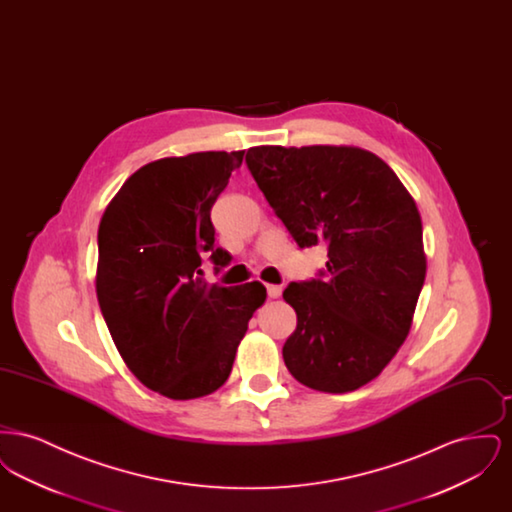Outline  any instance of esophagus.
I'll use <instances>...</instances> for the list:
<instances>
[{
  "instance_id": "esophagus-1",
  "label": "esophagus",
  "mask_w": 512,
  "mask_h": 512,
  "mask_svg": "<svg viewBox=\"0 0 512 512\" xmlns=\"http://www.w3.org/2000/svg\"><path fill=\"white\" fill-rule=\"evenodd\" d=\"M267 293L270 299H278L282 295V286H276V284H268Z\"/></svg>"
}]
</instances>
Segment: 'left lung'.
I'll return each instance as SVG.
<instances>
[{
	"label": "left lung",
	"mask_w": 512,
	"mask_h": 512,
	"mask_svg": "<svg viewBox=\"0 0 512 512\" xmlns=\"http://www.w3.org/2000/svg\"><path fill=\"white\" fill-rule=\"evenodd\" d=\"M245 163L299 247L328 245L326 272L284 290L297 313L284 363L311 390H359L409 336L424 286L413 197L361 147H249Z\"/></svg>",
	"instance_id": "left-lung-1"
}]
</instances>
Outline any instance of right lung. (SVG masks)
I'll list each match as a JSON object with an SVG mask.
<instances>
[{"mask_svg":"<svg viewBox=\"0 0 512 512\" xmlns=\"http://www.w3.org/2000/svg\"><path fill=\"white\" fill-rule=\"evenodd\" d=\"M245 151L165 157L134 172L99 222L96 293L122 361L149 390L186 401L228 380L247 322L265 303L261 282L207 284L219 267L211 207Z\"/></svg>","mask_w":512,"mask_h":512,"instance_id":"1","label":"right lung"}]
</instances>
